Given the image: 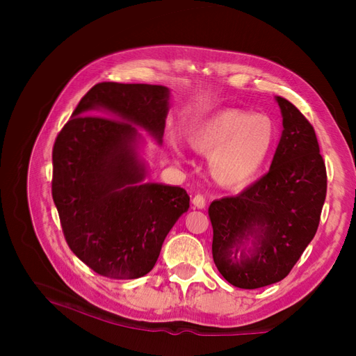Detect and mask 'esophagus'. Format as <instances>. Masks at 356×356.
I'll return each mask as SVG.
<instances>
[{
	"instance_id": "1",
	"label": "esophagus",
	"mask_w": 356,
	"mask_h": 356,
	"mask_svg": "<svg viewBox=\"0 0 356 356\" xmlns=\"http://www.w3.org/2000/svg\"><path fill=\"white\" fill-rule=\"evenodd\" d=\"M192 203H193V207L197 209H204V207H207V200H204V197L202 195H196L192 199Z\"/></svg>"
}]
</instances>
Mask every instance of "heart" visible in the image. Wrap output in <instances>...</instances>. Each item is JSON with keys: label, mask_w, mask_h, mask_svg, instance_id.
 Here are the masks:
<instances>
[{"label": "heart", "mask_w": 356, "mask_h": 356, "mask_svg": "<svg viewBox=\"0 0 356 356\" xmlns=\"http://www.w3.org/2000/svg\"><path fill=\"white\" fill-rule=\"evenodd\" d=\"M275 137V124L268 115L228 108L200 121L189 133V144L195 152L209 154V170L219 184L238 188L263 172Z\"/></svg>", "instance_id": "heart-1"}]
</instances>
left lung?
I'll use <instances>...</instances> for the list:
<instances>
[{"instance_id":"1","label":"left lung","mask_w":356,"mask_h":356,"mask_svg":"<svg viewBox=\"0 0 356 356\" xmlns=\"http://www.w3.org/2000/svg\"><path fill=\"white\" fill-rule=\"evenodd\" d=\"M275 101L283 133L268 173L209 207L215 266L247 290L287 277L319 227L326 197V167L312 124L287 99Z\"/></svg>"}]
</instances>
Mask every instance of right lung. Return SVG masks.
<instances>
[{"mask_svg":"<svg viewBox=\"0 0 356 356\" xmlns=\"http://www.w3.org/2000/svg\"><path fill=\"white\" fill-rule=\"evenodd\" d=\"M168 109L165 86L102 82L54 141L51 195L66 242L104 277L133 280L152 271L167 234L189 209L183 188L144 181L137 128L161 144Z\"/></svg>","mask_w":356,"mask_h":356,"instance_id":"right-lung-1","label":"right lung"}]
</instances>
